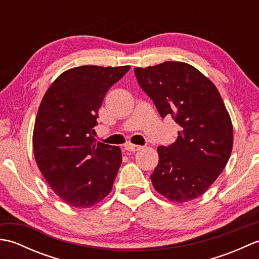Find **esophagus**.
I'll use <instances>...</instances> for the list:
<instances>
[{
	"mask_svg": "<svg viewBox=\"0 0 259 259\" xmlns=\"http://www.w3.org/2000/svg\"><path fill=\"white\" fill-rule=\"evenodd\" d=\"M124 149L126 151H130V152H135V151H138L141 149V147L138 145H133V144H126L124 146Z\"/></svg>",
	"mask_w": 259,
	"mask_h": 259,
	"instance_id": "esophagus-1",
	"label": "esophagus"
}]
</instances>
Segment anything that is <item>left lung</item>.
I'll return each mask as SVG.
<instances>
[{
  "label": "left lung",
  "instance_id": "obj_1",
  "mask_svg": "<svg viewBox=\"0 0 259 259\" xmlns=\"http://www.w3.org/2000/svg\"><path fill=\"white\" fill-rule=\"evenodd\" d=\"M135 73L161 118L171 115L181 126L174 144L158 147L152 185L171 201L194 200L222 174L232 153L233 124L223 99L210 80L185 62L136 68Z\"/></svg>",
  "mask_w": 259,
  "mask_h": 259
}]
</instances>
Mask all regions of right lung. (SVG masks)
I'll return each instance as SVG.
<instances>
[{"mask_svg": "<svg viewBox=\"0 0 259 259\" xmlns=\"http://www.w3.org/2000/svg\"><path fill=\"white\" fill-rule=\"evenodd\" d=\"M129 69H70L50 85L38 107L33 130L35 161L52 190L70 206L90 208L112 189L121 150L97 142L92 135L104 96Z\"/></svg>", "mask_w": 259, "mask_h": 259, "instance_id": "obj_1", "label": "right lung"}]
</instances>
